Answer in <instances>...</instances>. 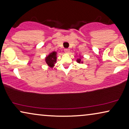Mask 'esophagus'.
<instances>
[{"instance_id":"1","label":"esophagus","mask_w":129,"mask_h":129,"mask_svg":"<svg viewBox=\"0 0 129 129\" xmlns=\"http://www.w3.org/2000/svg\"><path fill=\"white\" fill-rule=\"evenodd\" d=\"M64 51H65V52H66V53H68V52H70V49H69V48H65L64 49Z\"/></svg>"}]
</instances>
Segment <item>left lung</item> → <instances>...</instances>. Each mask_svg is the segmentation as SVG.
<instances>
[{"label": "left lung", "mask_w": 129, "mask_h": 129, "mask_svg": "<svg viewBox=\"0 0 129 129\" xmlns=\"http://www.w3.org/2000/svg\"><path fill=\"white\" fill-rule=\"evenodd\" d=\"M77 62H78V63H81V59L79 58V59H77Z\"/></svg>", "instance_id": "8db88e82"}]
</instances>
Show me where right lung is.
<instances>
[{"label": "right lung", "mask_w": 129, "mask_h": 129, "mask_svg": "<svg viewBox=\"0 0 129 129\" xmlns=\"http://www.w3.org/2000/svg\"><path fill=\"white\" fill-rule=\"evenodd\" d=\"M57 52L54 51L50 53L49 55L46 58V62L48 66L51 68L54 67V64L56 62V59H57Z\"/></svg>", "instance_id": "right-lung-1"}]
</instances>
